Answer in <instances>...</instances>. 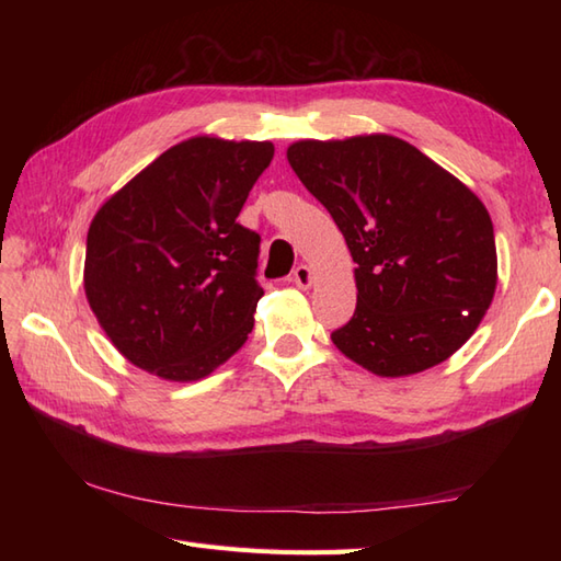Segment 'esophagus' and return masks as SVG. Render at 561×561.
<instances>
[{"label":"esophagus","instance_id":"1","mask_svg":"<svg viewBox=\"0 0 561 561\" xmlns=\"http://www.w3.org/2000/svg\"><path fill=\"white\" fill-rule=\"evenodd\" d=\"M291 282H294L299 289H308V287H311V284H313V272H311V267H308V265H299V267H296Z\"/></svg>","mask_w":561,"mask_h":561}]
</instances>
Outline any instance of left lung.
I'll return each mask as SVG.
<instances>
[{"label": "left lung", "mask_w": 561, "mask_h": 561, "mask_svg": "<svg viewBox=\"0 0 561 561\" xmlns=\"http://www.w3.org/2000/svg\"><path fill=\"white\" fill-rule=\"evenodd\" d=\"M287 159L356 262V311L330 335L335 347L386 378L458 352L496 289L494 226L480 197L390 135L304 139Z\"/></svg>", "instance_id": "1"}]
</instances>
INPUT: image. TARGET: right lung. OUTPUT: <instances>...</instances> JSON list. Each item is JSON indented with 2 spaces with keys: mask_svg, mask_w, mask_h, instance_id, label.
Instances as JSON below:
<instances>
[{
  "mask_svg": "<svg viewBox=\"0 0 561 561\" xmlns=\"http://www.w3.org/2000/svg\"><path fill=\"white\" fill-rule=\"evenodd\" d=\"M272 157V141L185 139L96 211L83 289L127 362L185 383L243 347L260 236L236 217Z\"/></svg>",
  "mask_w": 561,
  "mask_h": 561,
  "instance_id": "1",
  "label": "right lung"
}]
</instances>
